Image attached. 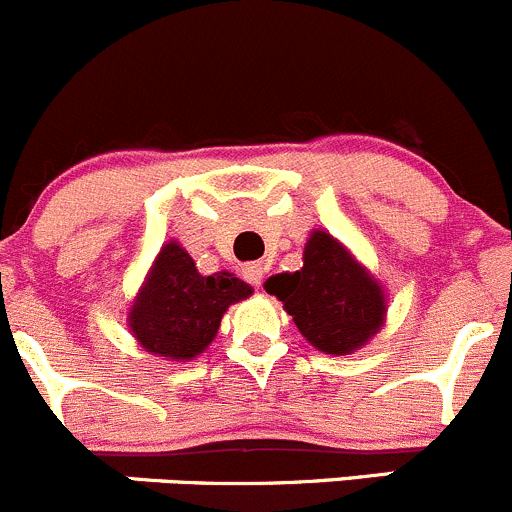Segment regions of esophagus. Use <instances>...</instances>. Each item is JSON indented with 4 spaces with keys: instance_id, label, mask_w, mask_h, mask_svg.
<instances>
[{
    "instance_id": "obj_1",
    "label": "esophagus",
    "mask_w": 512,
    "mask_h": 512,
    "mask_svg": "<svg viewBox=\"0 0 512 512\" xmlns=\"http://www.w3.org/2000/svg\"><path fill=\"white\" fill-rule=\"evenodd\" d=\"M263 273H266V266H263V263H246L244 266V276H246V281H251L254 283V286H258V283L263 281Z\"/></svg>"
}]
</instances>
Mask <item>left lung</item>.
Returning a JSON list of instances; mask_svg holds the SVG:
<instances>
[{
	"label": "left lung",
	"mask_w": 512,
	"mask_h": 512,
	"mask_svg": "<svg viewBox=\"0 0 512 512\" xmlns=\"http://www.w3.org/2000/svg\"><path fill=\"white\" fill-rule=\"evenodd\" d=\"M263 286L283 301L301 336L333 356L361 348L386 321L383 288L326 231L308 236L301 271L276 273Z\"/></svg>",
	"instance_id": "1"
}]
</instances>
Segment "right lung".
Returning a JSON list of instances; mask_svg holds the SVG:
<instances>
[{
  "instance_id": "right-lung-1",
  "label": "right lung",
  "mask_w": 512,
  "mask_h": 512,
  "mask_svg": "<svg viewBox=\"0 0 512 512\" xmlns=\"http://www.w3.org/2000/svg\"><path fill=\"white\" fill-rule=\"evenodd\" d=\"M254 293L234 273L201 276L176 241L164 244L129 311L141 348L171 361H191L216 338L226 308Z\"/></svg>"
}]
</instances>
